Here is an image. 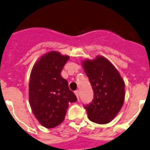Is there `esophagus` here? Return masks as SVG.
<instances>
[{"mask_svg":"<svg viewBox=\"0 0 150 150\" xmlns=\"http://www.w3.org/2000/svg\"><path fill=\"white\" fill-rule=\"evenodd\" d=\"M75 96H76V97H77L78 100H79V90H77V91H75Z\"/></svg>","mask_w":150,"mask_h":150,"instance_id":"1","label":"esophagus"}]
</instances>
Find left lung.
<instances>
[{
    "instance_id": "1",
    "label": "left lung",
    "mask_w": 150,
    "mask_h": 150,
    "mask_svg": "<svg viewBox=\"0 0 150 150\" xmlns=\"http://www.w3.org/2000/svg\"><path fill=\"white\" fill-rule=\"evenodd\" d=\"M94 92L93 100L84 105L93 122L106 124L121 109L125 99V83L117 69L103 56L82 63Z\"/></svg>"
}]
</instances>
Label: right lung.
<instances>
[{"label": "right lung", "instance_id": "obj_1", "mask_svg": "<svg viewBox=\"0 0 150 150\" xmlns=\"http://www.w3.org/2000/svg\"><path fill=\"white\" fill-rule=\"evenodd\" d=\"M69 59V56L58 52H48L35 63L31 71L29 103L36 119L47 129L60 125L69 103L77 101L67 80L61 75Z\"/></svg>", "mask_w": 150, "mask_h": 150}]
</instances>
